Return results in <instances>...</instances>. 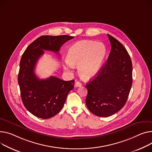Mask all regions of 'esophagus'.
<instances>
[{"label":"esophagus","mask_w":152,"mask_h":152,"mask_svg":"<svg viewBox=\"0 0 152 152\" xmlns=\"http://www.w3.org/2000/svg\"><path fill=\"white\" fill-rule=\"evenodd\" d=\"M81 86H82V84H81V83H80V82H79V81L76 82V83H75V86L76 87H81Z\"/></svg>","instance_id":"34e87169"}]
</instances>
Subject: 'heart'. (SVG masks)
Here are the masks:
<instances>
[{"label": "heart", "mask_w": 152, "mask_h": 152, "mask_svg": "<svg viewBox=\"0 0 152 152\" xmlns=\"http://www.w3.org/2000/svg\"><path fill=\"white\" fill-rule=\"evenodd\" d=\"M106 54V48L102 43L91 40L79 42L69 49L64 69L70 72L72 66H77L80 77L91 79L98 73Z\"/></svg>", "instance_id": "heart-1"}]
</instances>
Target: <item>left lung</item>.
Segmentation results:
<instances>
[{
	"instance_id": "8db88e82",
	"label": "left lung",
	"mask_w": 152,
	"mask_h": 152,
	"mask_svg": "<svg viewBox=\"0 0 152 152\" xmlns=\"http://www.w3.org/2000/svg\"><path fill=\"white\" fill-rule=\"evenodd\" d=\"M111 50L97 76L87 84V108L99 117H109L125 104L133 83V65L123 45L107 34Z\"/></svg>"
}]
</instances>
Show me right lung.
I'll use <instances>...</instances> for the list:
<instances>
[{"label": "right lung", "mask_w": 152, "mask_h": 152, "mask_svg": "<svg viewBox=\"0 0 152 152\" xmlns=\"http://www.w3.org/2000/svg\"><path fill=\"white\" fill-rule=\"evenodd\" d=\"M74 37L69 35H43L30 44L23 53L18 77L23 103L34 115L43 119L57 114L64 105L75 80L65 81L50 76L39 79L34 69L39 58L48 50L58 54L61 46Z\"/></svg>", "instance_id": "obj_1"}]
</instances>
